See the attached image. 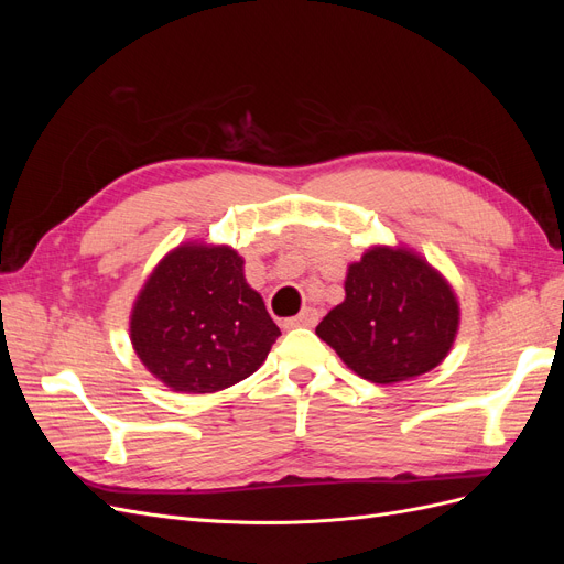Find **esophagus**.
<instances>
[{"mask_svg":"<svg viewBox=\"0 0 564 564\" xmlns=\"http://www.w3.org/2000/svg\"><path fill=\"white\" fill-rule=\"evenodd\" d=\"M317 319H319V313H317L315 308H305V311H303V313H299L296 317H289V319L284 322V327H286V329H296V327H315Z\"/></svg>","mask_w":564,"mask_h":564,"instance_id":"34e87169","label":"esophagus"}]
</instances>
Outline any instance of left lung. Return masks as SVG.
<instances>
[{
	"mask_svg": "<svg viewBox=\"0 0 564 564\" xmlns=\"http://www.w3.org/2000/svg\"><path fill=\"white\" fill-rule=\"evenodd\" d=\"M456 329L452 286L416 253L373 247L348 268L346 301L315 334L357 377L398 383L445 360Z\"/></svg>",
	"mask_w": 564,
	"mask_h": 564,
	"instance_id": "8db88e82",
	"label": "left lung"
}]
</instances>
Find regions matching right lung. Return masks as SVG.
Listing matches in <instances>:
<instances>
[{"mask_svg":"<svg viewBox=\"0 0 564 564\" xmlns=\"http://www.w3.org/2000/svg\"><path fill=\"white\" fill-rule=\"evenodd\" d=\"M242 265L230 247L185 245L145 282L131 313V344L169 388L216 392L263 365L280 327Z\"/></svg>","mask_w":564,"mask_h":564,"instance_id":"right-lung-1","label":"right lung"}]
</instances>
